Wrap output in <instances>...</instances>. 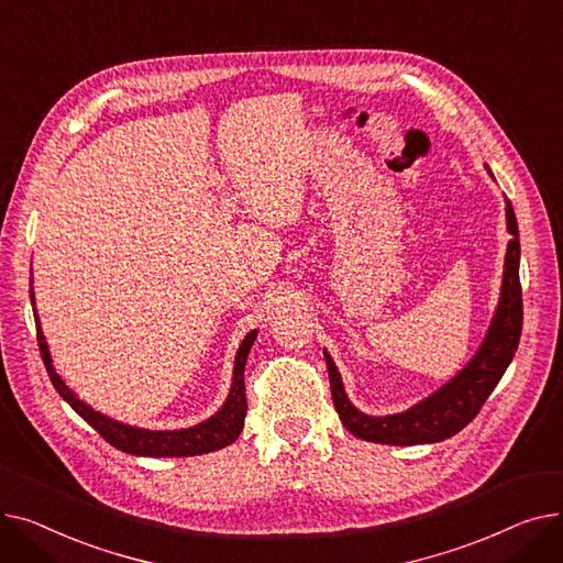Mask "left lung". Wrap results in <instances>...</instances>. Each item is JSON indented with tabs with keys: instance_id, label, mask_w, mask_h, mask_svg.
Segmentation results:
<instances>
[{
	"instance_id": "obj_1",
	"label": "left lung",
	"mask_w": 563,
	"mask_h": 563,
	"mask_svg": "<svg viewBox=\"0 0 563 563\" xmlns=\"http://www.w3.org/2000/svg\"><path fill=\"white\" fill-rule=\"evenodd\" d=\"M490 173V168L486 166ZM493 177V173H490ZM495 180V177H493ZM507 202V230L511 242L507 244L505 255V276H501L499 301L490 327L482 346L477 349L470 363L456 372L445 386L410 406L404 412L393 416H367V412L353 406L344 393L342 376L331 358V353L323 349L327 358L331 395L342 424L367 442H383V445H424V442H440L452 438L463 427L475 420L488 395L495 390L501 374L507 372L514 361V353L520 342L522 331V289H520V236L514 207Z\"/></svg>"
}]
</instances>
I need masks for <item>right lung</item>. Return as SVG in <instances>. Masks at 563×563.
<instances>
[{
	"mask_svg": "<svg viewBox=\"0 0 563 563\" xmlns=\"http://www.w3.org/2000/svg\"><path fill=\"white\" fill-rule=\"evenodd\" d=\"M34 285V283H32ZM32 294V306L34 301V287L29 289ZM36 317V331H38V346H41V356L45 363V369L49 374L52 386L56 388V393L62 395L73 408L75 412L91 424L109 445H113L115 450L134 454V456H198V454H207V452H217L228 448L230 442H234L240 438L242 429H244V418H246V388H244V367H246V358L249 351L257 338V329L251 331L240 349H236L234 356V369H232V386L230 393L223 401V406L214 412L212 418H207L200 424H194L189 429H175V431H151V429H141V427H132L125 422H118L109 416H102V412L93 410L86 401H81L68 386L64 383V378L56 374L54 365H52V356L49 349L41 329L38 321V312H34Z\"/></svg>",
	"mask_w": 563,
	"mask_h": 563,
	"instance_id": "obj_1",
	"label": "right lung"
}]
</instances>
